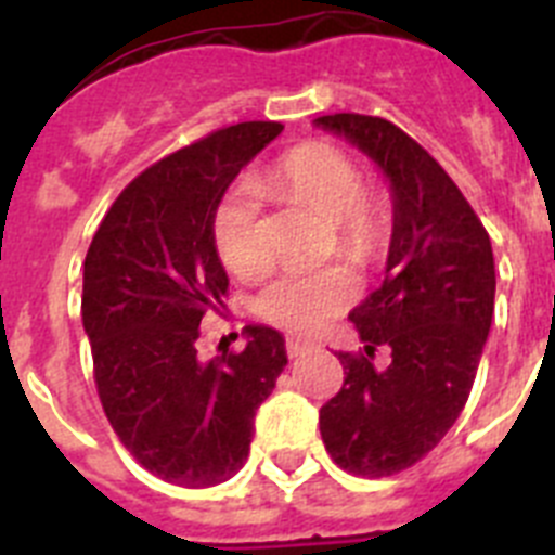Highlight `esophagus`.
Instances as JSON below:
<instances>
[{"label": "esophagus", "instance_id": "esophagus-1", "mask_svg": "<svg viewBox=\"0 0 555 555\" xmlns=\"http://www.w3.org/2000/svg\"><path fill=\"white\" fill-rule=\"evenodd\" d=\"M308 347H311V341H306V338H286V352H288V358H297V356H302V352L308 350Z\"/></svg>", "mask_w": 555, "mask_h": 555}]
</instances>
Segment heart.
<instances>
[{"label": "heart", "mask_w": 555, "mask_h": 555, "mask_svg": "<svg viewBox=\"0 0 555 555\" xmlns=\"http://www.w3.org/2000/svg\"><path fill=\"white\" fill-rule=\"evenodd\" d=\"M267 185L302 199L333 219L338 247L352 258H370L386 242L391 203L384 191L361 183V169L338 146L308 141L274 164ZM214 244L224 267L238 278H255L272 263L261 214V189L249 178L228 189L214 214ZM356 281L341 267L286 269L255 294V313L286 331L311 333L350 306Z\"/></svg>", "instance_id": "obj_1"}]
</instances>
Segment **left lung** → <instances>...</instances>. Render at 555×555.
Here are the masks:
<instances>
[{
  "label": "left lung",
  "mask_w": 555,
  "mask_h": 555,
  "mask_svg": "<svg viewBox=\"0 0 555 555\" xmlns=\"http://www.w3.org/2000/svg\"><path fill=\"white\" fill-rule=\"evenodd\" d=\"M317 125L366 152L391 183L395 228L380 288L352 308L361 352H338L345 386L320 409L325 450L364 478L403 473L453 428L473 389L494 313L487 228L428 150L380 116ZM389 346L392 364H371Z\"/></svg>",
  "instance_id": "left-lung-1"
}]
</instances>
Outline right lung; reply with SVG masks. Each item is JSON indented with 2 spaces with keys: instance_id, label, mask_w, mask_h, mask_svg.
Wrapping results in <instances>:
<instances>
[{
  "instance_id": "right-lung-1",
  "label": "right lung",
  "mask_w": 555,
  "mask_h": 555,
  "mask_svg": "<svg viewBox=\"0 0 555 555\" xmlns=\"http://www.w3.org/2000/svg\"><path fill=\"white\" fill-rule=\"evenodd\" d=\"M281 130L242 121L152 164L116 197L86 255L82 327L107 423L141 467L185 489L244 467L255 411L288 364L283 336L263 325H247L242 352L197 356L199 322L228 292L214 214Z\"/></svg>"
}]
</instances>
